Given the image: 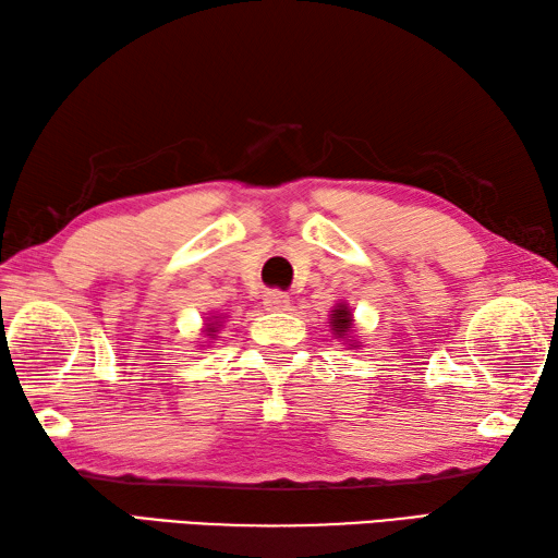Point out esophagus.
Masks as SVG:
<instances>
[{"instance_id":"obj_1","label":"esophagus","mask_w":558,"mask_h":558,"mask_svg":"<svg viewBox=\"0 0 558 558\" xmlns=\"http://www.w3.org/2000/svg\"><path fill=\"white\" fill-rule=\"evenodd\" d=\"M263 303H265L267 311L279 313V311H289L291 299H289V293H283V291H267Z\"/></svg>"}]
</instances>
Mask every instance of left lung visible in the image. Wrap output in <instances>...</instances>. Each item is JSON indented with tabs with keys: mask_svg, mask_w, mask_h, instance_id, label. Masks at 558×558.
Wrapping results in <instances>:
<instances>
[{
	"mask_svg": "<svg viewBox=\"0 0 558 558\" xmlns=\"http://www.w3.org/2000/svg\"><path fill=\"white\" fill-rule=\"evenodd\" d=\"M332 315H335V320H332V329H335V332H337L339 337L347 335L349 327H351V313L344 308V305H337V308L332 311Z\"/></svg>",
	"mask_w": 558,
	"mask_h": 558,
	"instance_id": "1",
	"label": "left lung"
}]
</instances>
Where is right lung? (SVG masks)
Here are the masks:
<instances>
[{
	"label": "right lung",
	"mask_w": 558,
	"mask_h": 558,
	"mask_svg": "<svg viewBox=\"0 0 558 558\" xmlns=\"http://www.w3.org/2000/svg\"><path fill=\"white\" fill-rule=\"evenodd\" d=\"M207 329H209V332H214V323H211V325H209V327H207Z\"/></svg>",
	"instance_id": "add662e5"
}]
</instances>
